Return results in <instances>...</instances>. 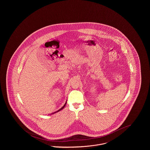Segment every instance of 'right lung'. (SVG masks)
I'll use <instances>...</instances> for the list:
<instances>
[{"mask_svg":"<svg viewBox=\"0 0 150 150\" xmlns=\"http://www.w3.org/2000/svg\"><path fill=\"white\" fill-rule=\"evenodd\" d=\"M66 102L65 103V104H64V106L63 107H62V108H61L59 110H58V111H56L55 112H54V113H56V112H58V111H59L60 110H62L64 108V107H65V106H66ZM54 113H53V114H54Z\"/></svg>","mask_w":150,"mask_h":150,"instance_id":"1","label":"right lung"}]
</instances>
